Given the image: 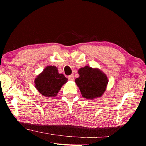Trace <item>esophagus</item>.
Returning a JSON list of instances; mask_svg holds the SVG:
<instances>
[{
	"label": "esophagus",
	"instance_id": "obj_1",
	"mask_svg": "<svg viewBox=\"0 0 146 146\" xmlns=\"http://www.w3.org/2000/svg\"><path fill=\"white\" fill-rule=\"evenodd\" d=\"M68 79H69V80H70V81H73L74 80V75H70V76H68Z\"/></svg>",
	"mask_w": 146,
	"mask_h": 146
}]
</instances>
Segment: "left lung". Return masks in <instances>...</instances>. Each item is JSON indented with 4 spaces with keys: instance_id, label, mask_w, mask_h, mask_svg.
Masks as SVG:
<instances>
[{
    "instance_id": "8db88e82",
    "label": "left lung",
    "mask_w": 146,
    "mask_h": 146,
    "mask_svg": "<svg viewBox=\"0 0 146 146\" xmlns=\"http://www.w3.org/2000/svg\"><path fill=\"white\" fill-rule=\"evenodd\" d=\"M78 73L79 77L76 78L75 82L83 98L93 100L104 94L108 79L107 75L100 69L86 66L79 69Z\"/></svg>"
}]
</instances>
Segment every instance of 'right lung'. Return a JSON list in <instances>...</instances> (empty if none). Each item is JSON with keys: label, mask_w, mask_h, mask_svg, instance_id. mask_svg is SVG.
<instances>
[{"label": "right lung", "mask_w": 146, "mask_h": 146, "mask_svg": "<svg viewBox=\"0 0 146 146\" xmlns=\"http://www.w3.org/2000/svg\"><path fill=\"white\" fill-rule=\"evenodd\" d=\"M68 79L54 66H47L35 79V86L42 96L55 98Z\"/></svg>", "instance_id": "right-lung-1"}]
</instances>
